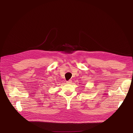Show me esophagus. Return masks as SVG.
Masks as SVG:
<instances>
[{
    "label": "esophagus",
    "instance_id": "34e87169",
    "mask_svg": "<svg viewBox=\"0 0 133 133\" xmlns=\"http://www.w3.org/2000/svg\"><path fill=\"white\" fill-rule=\"evenodd\" d=\"M72 83V81L71 80H69V81H67V83H68V84H70L71 83Z\"/></svg>",
    "mask_w": 133,
    "mask_h": 133
}]
</instances>
